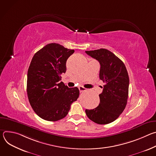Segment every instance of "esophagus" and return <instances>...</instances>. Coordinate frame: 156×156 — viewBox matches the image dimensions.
<instances>
[{"instance_id":"esophagus-1","label":"esophagus","mask_w":156,"mask_h":156,"mask_svg":"<svg viewBox=\"0 0 156 156\" xmlns=\"http://www.w3.org/2000/svg\"><path fill=\"white\" fill-rule=\"evenodd\" d=\"M78 89H79V90H80V92H83V91L86 90V88H85V87H84L83 86H81L78 87Z\"/></svg>"}]
</instances>
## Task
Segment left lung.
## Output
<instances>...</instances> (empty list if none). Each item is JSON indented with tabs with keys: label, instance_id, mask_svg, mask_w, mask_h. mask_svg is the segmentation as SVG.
<instances>
[{
	"label": "left lung",
	"instance_id": "8db88e82",
	"mask_svg": "<svg viewBox=\"0 0 156 156\" xmlns=\"http://www.w3.org/2000/svg\"><path fill=\"white\" fill-rule=\"evenodd\" d=\"M86 53L99 62V78L105 85L99 94V105L94 109H86L85 112L93 122L100 125L108 124L115 121L125 108L128 96V74L123 62L107 49Z\"/></svg>",
	"mask_w": 156,
	"mask_h": 156
}]
</instances>
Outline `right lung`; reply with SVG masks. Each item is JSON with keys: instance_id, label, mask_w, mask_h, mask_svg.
Segmentation results:
<instances>
[{"instance_id": "obj_1", "label": "right lung", "mask_w": 156, "mask_h": 156, "mask_svg": "<svg viewBox=\"0 0 156 156\" xmlns=\"http://www.w3.org/2000/svg\"><path fill=\"white\" fill-rule=\"evenodd\" d=\"M74 50L51 43L37 51L30 63L27 75V94L34 112L51 122L68 114L71 104L79 97L77 87L69 88L61 80L66 62Z\"/></svg>"}]
</instances>
